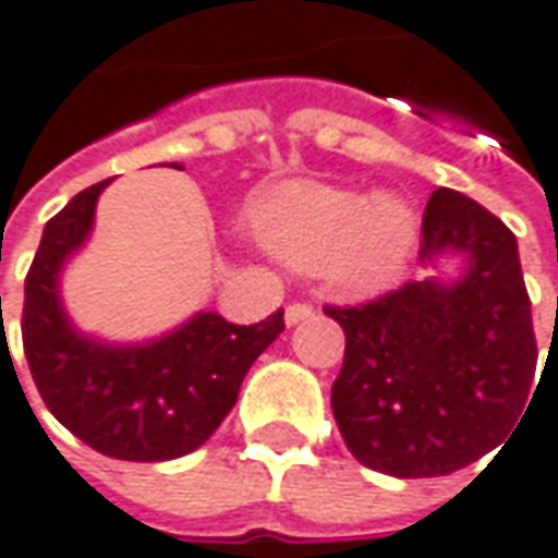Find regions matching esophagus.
I'll return each instance as SVG.
<instances>
[{"label": "esophagus", "mask_w": 558, "mask_h": 558, "mask_svg": "<svg viewBox=\"0 0 558 558\" xmlns=\"http://www.w3.org/2000/svg\"><path fill=\"white\" fill-rule=\"evenodd\" d=\"M312 315H315V308H312V305L290 303L287 305V312H283V322L293 327V325H300V322H308Z\"/></svg>", "instance_id": "obj_1"}]
</instances>
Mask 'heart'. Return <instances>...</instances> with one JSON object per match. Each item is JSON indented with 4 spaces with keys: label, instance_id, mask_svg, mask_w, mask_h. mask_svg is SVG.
Returning a JSON list of instances; mask_svg holds the SVG:
<instances>
[{
    "label": "heart",
    "instance_id": "obj_1",
    "mask_svg": "<svg viewBox=\"0 0 558 558\" xmlns=\"http://www.w3.org/2000/svg\"><path fill=\"white\" fill-rule=\"evenodd\" d=\"M258 233L280 262L327 271L359 296L390 290L418 250L422 218L400 193H362L322 181L275 190L258 211Z\"/></svg>",
    "mask_w": 558,
    "mask_h": 558
}]
</instances>
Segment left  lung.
<instances>
[{
	"mask_svg": "<svg viewBox=\"0 0 558 558\" xmlns=\"http://www.w3.org/2000/svg\"><path fill=\"white\" fill-rule=\"evenodd\" d=\"M418 255L424 280L327 308L347 333L330 390L337 427L362 465L393 477H440L497 449L537 368L519 243L497 215L434 190ZM449 257L456 276L442 275Z\"/></svg>",
	"mask_w": 558,
	"mask_h": 558,
	"instance_id": "left-lung-1",
	"label": "left lung"
}]
</instances>
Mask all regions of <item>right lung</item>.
<instances>
[{
    "mask_svg": "<svg viewBox=\"0 0 558 558\" xmlns=\"http://www.w3.org/2000/svg\"><path fill=\"white\" fill-rule=\"evenodd\" d=\"M171 168L181 171L178 161ZM109 183L86 186L43 231L24 280V355L46 409L86 447L124 462H168L218 430L246 372L283 330V308L250 327L196 312L143 343L84 333L61 303V271L86 246Z\"/></svg>",
    "mask_w": 558,
    "mask_h": 558,
    "instance_id": "obj_1",
    "label": "right lung"
}]
</instances>
